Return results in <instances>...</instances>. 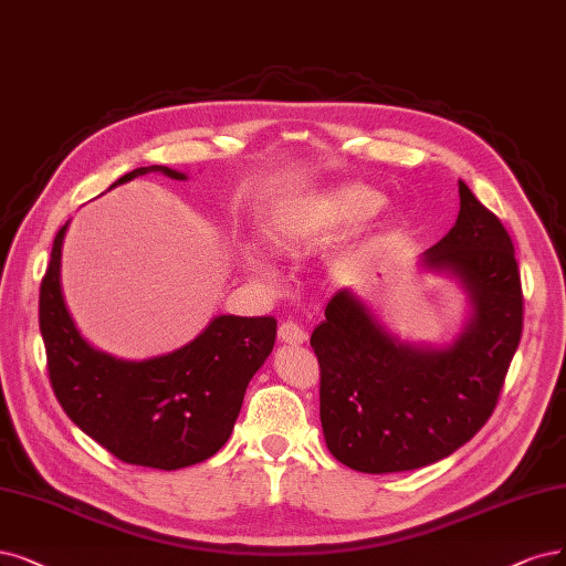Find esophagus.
Segmentation results:
<instances>
[{"instance_id": "34e87169", "label": "esophagus", "mask_w": 566, "mask_h": 566, "mask_svg": "<svg viewBox=\"0 0 566 566\" xmlns=\"http://www.w3.org/2000/svg\"><path fill=\"white\" fill-rule=\"evenodd\" d=\"M279 339H281L283 344H290V346H300V344L306 342V333H304V329H302L297 323L285 321V323H281V327H279Z\"/></svg>"}]
</instances>
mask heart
Listing matches in <instances>:
<instances>
[{"label":"heart","mask_w":566,"mask_h":566,"mask_svg":"<svg viewBox=\"0 0 566 566\" xmlns=\"http://www.w3.org/2000/svg\"><path fill=\"white\" fill-rule=\"evenodd\" d=\"M381 206V197L367 187H344L329 197H321L308 203L290 206L281 210L266 231V245L276 255H287L302 245L325 239L329 231L346 224H356L375 216ZM252 271H264L260 258H248Z\"/></svg>","instance_id":"1"}]
</instances>
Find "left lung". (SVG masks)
I'll return each mask as SVG.
<instances>
[{
    "instance_id": "8db88e82",
    "label": "left lung",
    "mask_w": 566,
    "mask_h": 566,
    "mask_svg": "<svg viewBox=\"0 0 566 566\" xmlns=\"http://www.w3.org/2000/svg\"><path fill=\"white\" fill-rule=\"evenodd\" d=\"M459 199L454 227L419 258L469 302L450 344L400 339L354 287L327 302L311 335L325 444L354 471L423 469L469 442L496 407L522 337L520 271L509 231L461 180Z\"/></svg>"
}]
</instances>
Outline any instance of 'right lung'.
<instances>
[{
    "label": "right lung",
    "mask_w": 566,
    "mask_h": 566,
    "mask_svg": "<svg viewBox=\"0 0 566 566\" xmlns=\"http://www.w3.org/2000/svg\"><path fill=\"white\" fill-rule=\"evenodd\" d=\"M147 172L187 180L168 166H143L116 185ZM55 233L39 290L49 377L65 415L107 452L133 465L178 471L222 450L239 419L245 388L276 342V318L216 316L199 337L164 356L116 358L76 327L61 283L63 241Z\"/></svg>",
    "instance_id": "1"
}]
</instances>
